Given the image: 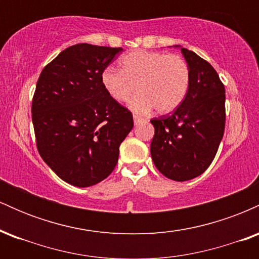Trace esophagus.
<instances>
[{"instance_id":"obj_1","label":"esophagus","mask_w":259,"mask_h":259,"mask_svg":"<svg viewBox=\"0 0 259 259\" xmlns=\"http://www.w3.org/2000/svg\"><path fill=\"white\" fill-rule=\"evenodd\" d=\"M141 121H145L144 118L139 117V115H136V114H134V123L139 124V123H141Z\"/></svg>"}]
</instances>
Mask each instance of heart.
<instances>
[{
    "instance_id": "b5f03b06",
    "label": "heart",
    "mask_w": 259,
    "mask_h": 259,
    "mask_svg": "<svg viewBox=\"0 0 259 259\" xmlns=\"http://www.w3.org/2000/svg\"><path fill=\"white\" fill-rule=\"evenodd\" d=\"M191 73L187 62L175 53L136 50L120 58V70L107 67L101 73V84L115 102L130 101L134 112L154 108L159 114L175 111L185 100Z\"/></svg>"
}]
</instances>
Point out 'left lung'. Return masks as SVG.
Instances as JSON below:
<instances>
[{"mask_svg": "<svg viewBox=\"0 0 259 259\" xmlns=\"http://www.w3.org/2000/svg\"><path fill=\"white\" fill-rule=\"evenodd\" d=\"M191 80L185 100L173 114L153 118L151 156L168 179L191 180L214 159L225 129V88L207 61L181 47Z\"/></svg>", "mask_w": 259, "mask_h": 259, "instance_id": "1", "label": "left lung"}]
</instances>
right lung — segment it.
Instances as JSON below:
<instances>
[{"mask_svg": "<svg viewBox=\"0 0 259 259\" xmlns=\"http://www.w3.org/2000/svg\"><path fill=\"white\" fill-rule=\"evenodd\" d=\"M121 47L78 44L50 62L31 105L41 158L65 183L88 187L106 179L134 126L126 107L107 94L101 73Z\"/></svg>", "mask_w": 259, "mask_h": 259, "instance_id": "1", "label": "right lung"}]
</instances>
